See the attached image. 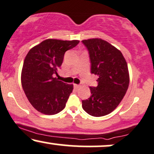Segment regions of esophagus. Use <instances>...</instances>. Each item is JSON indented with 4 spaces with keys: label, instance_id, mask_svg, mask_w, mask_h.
Wrapping results in <instances>:
<instances>
[{
    "label": "esophagus",
    "instance_id": "obj_1",
    "mask_svg": "<svg viewBox=\"0 0 154 154\" xmlns=\"http://www.w3.org/2000/svg\"><path fill=\"white\" fill-rule=\"evenodd\" d=\"M74 87H75V88H76V89H78V88L80 87V85H79L74 84Z\"/></svg>",
    "mask_w": 154,
    "mask_h": 154
}]
</instances>
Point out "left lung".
I'll use <instances>...</instances> for the list:
<instances>
[{"label": "left lung", "instance_id": "8db88e82", "mask_svg": "<svg viewBox=\"0 0 154 154\" xmlns=\"http://www.w3.org/2000/svg\"><path fill=\"white\" fill-rule=\"evenodd\" d=\"M87 48L91 74L98 76V86L90 87L91 95L83 100L82 109L90 115L110 114L125 96L130 82L128 67L121 51L99 38L82 40Z\"/></svg>", "mask_w": 154, "mask_h": 154}]
</instances>
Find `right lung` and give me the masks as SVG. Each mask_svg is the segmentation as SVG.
<instances>
[{
  "mask_svg": "<svg viewBox=\"0 0 154 154\" xmlns=\"http://www.w3.org/2000/svg\"><path fill=\"white\" fill-rule=\"evenodd\" d=\"M79 43V40L48 39L26 54L21 80L26 98L36 110L53 115L66 106L73 85L58 80L54 75H58L65 52Z\"/></svg>",
  "mask_w": 154,
  "mask_h": 154,
  "instance_id": "obj_1",
  "label": "right lung"
}]
</instances>
